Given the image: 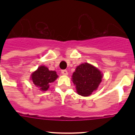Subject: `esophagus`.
I'll use <instances>...</instances> for the list:
<instances>
[{
	"label": "esophagus",
	"mask_w": 135,
	"mask_h": 135,
	"mask_svg": "<svg viewBox=\"0 0 135 135\" xmlns=\"http://www.w3.org/2000/svg\"><path fill=\"white\" fill-rule=\"evenodd\" d=\"M61 74H63L64 75H68V72L66 70H61Z\"/></svg>",
	"instance_id": "esophagus-1"
}]
</instances>
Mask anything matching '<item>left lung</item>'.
<instances>
[{
	"label": "left lung",
	"instance_id": "1",
	"mask_svg": "<svg viewBox=\"0 0 135 135\" xmlns=\"http://www.w3.org/2000/svg\"><path fill=\"white\" fill-rule=\"evenodd\" d=\"M102 77L103 74L100 70L88 63H84L76 68L72 75V81L78 95L88 97L97 89Z\"/></svg>",
	"mask_w": 135,
	"mask_h": 135
}]
</instances>
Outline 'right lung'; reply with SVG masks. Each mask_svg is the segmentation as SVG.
Returning a JSON list of instances; mask_svg holds the SVG:
<instances>
[{
  "instance_id": "right-lung-1",
  "label": "right lung",
  "mask_w": 135,
  "mask_h": 135,
  "mask_svg": "<svg viewBox=\"0 0 135 135\" xmlns=\"http://www.w3.org/2000/svg\"><path fill=\"white\" fill-rule=\"evenodd\" d=\"M55 71H51L45 66H40L36 71L32 74L31 80L42 91H46L49 88V84L57 78Z\"/></svg>"
}]
</instances>
